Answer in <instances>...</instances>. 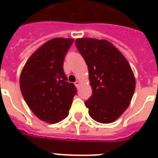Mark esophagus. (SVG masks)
Returning a JSON list of instances; mask_svg holds the SVG:
<instances>
[{
  "instance_id": "1",
  "label": "esophagus",
  "mask_w": 158,
  "mask_h": 158,
  "mask_svg": "<svg viewBox=\"0 0 158 158\" xmlns=\"http://www.w3.org/2000/svg\"><path fill=\"white\" fill-rule=\"evenodd\" d=\"M80 85H81V82H80L79 80H77V81H76V82H75V85L77 86V87H79V86Z\"/></svg>"
}]
</instances>
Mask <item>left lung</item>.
<instances>
[{"label": "left lung", "instance_id": "left-lung-1", "mask_svg": "<svg viewBox=\"0 0 158 158\" xmlns=\"http://www.w3.org/2000/svg\"><path fill=\"white\" fill-rule=\"evenodd\" d=\"M76 46L88 66L92 96L85 104L95 121L114 122L124 113L135 89V78L129 62L106 40L79 38Z\"/></svg>", "mask_w": 158, "mask_h": 158}]
</instances>
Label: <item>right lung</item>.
<instances>
[{
    "label": "right lung",
    "instance_id": "right-lung-1",
    "mask_svg": "<svg viewBox=\"0 0 158 158\" xmlns=\"http://www.w3.org/2000/svg\"><path fill=\"white\" fill-rule=\"evenodd\" d=\"M74 40L54 38L44 43L27 60L19 78L27 105L38 118L56 123L69 115L75 86L67 82L63 61Z\"/></svg>",
    "mask_w": 158,
    "mask_h": 158
}]
</instances>
